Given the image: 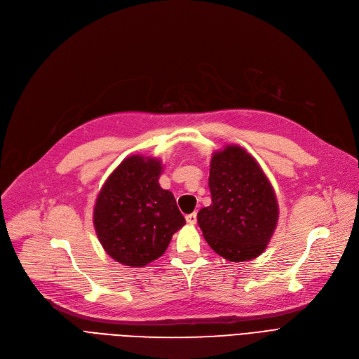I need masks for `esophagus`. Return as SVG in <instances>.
I'll list each match as a JSON object with an SVG mask.
<instances>
[{
    "label": "esophagus",
    "mask_w": 359,
    "mask_h": 359,
    "mask_svg": "<svg viewBox=\"0 0 359 359\" xmlns=\"http://www.w3.org/2000/svg\"><path fill=\"white\" fill-rule=\"evenodd\" d=\"M186 221L189 222L191 225L196 224V214H195V212H192V214H189V215H186Z\"/></svg>",
    "instance_id": "34e87169"
}]
</instances>
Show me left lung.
<instances>
[{
  "label": "left lung",
  "mask_w": 359,
  "mask_h": 359,
  "mask_svg": "<svg viewBox=\"0 0 359 359\" xmlns=\"http://www.w3.org/2000/svg\"><path fill=\"white\" fill-rule=\"evenodd\" d=\"M212 203L198 212L211 249L230 262H246L266 249L278 224L275 191L257 161L238 145L215 151L210 168Z\"/></svg>",
  "instance_id": "obj_1"
}]
</instances>
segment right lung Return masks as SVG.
I'll list each match as a JSON object with an SVG mask.
<instances>
[{
  "mask_svg": "<svg viewBox=\"0 0 359 359\" xmlns=\"http://www.w3.org/2000/svg\"><path fill=\"white\" fill-rule=\"evenodd\" d=\"M158 158L130 156L107 177L94 205L93 222L106 253L126 266L158 259L186 224L176 199L161 189Z\"/></svg>",
  "mask_w": 359,
  "mask_h": 359,
  "instance_id": "1",
  "label": "right lung"
}]
</instances>
